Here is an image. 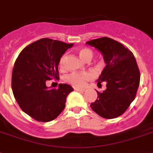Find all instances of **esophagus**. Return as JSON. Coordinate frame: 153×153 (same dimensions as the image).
Listing matches in <instances>:
<instances>
[{
    "label": "esophagus",
    "mask_w": 153,
    "mask_h": 153,
    "mask_svg": "<svg viewBox=\"0 0 153 153\" xmlns=\"http://www.w3.org/2000/svg\"><path fill=\"white\" fill-rule=\"evenodd\" d=\"M74 90L75 91H79V92H83L85 91V88H79V87H75L74 88Z\"/></svg>",
    "instance_id": "esophagus-1"
}]
</instances>
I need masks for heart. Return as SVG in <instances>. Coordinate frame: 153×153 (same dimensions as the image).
Listing matches in <instances>:
<instances>
[{
	"label": "heart",
	"instance_id": "b5f03b06",
	"mask_svg": "<svg viewBox=\"0 0 153 153\" xmlns=\"http://www.w3.org/2000/svg\"><path fill=\"white\" fill-rule=\"evenodd\" d=\"M79 56L83 61H91L93 57V52L92 50L88 48H82L79 51ZM66 59V55H64L60 61V66L62 68L65 64ZM93 74L91 72H82V73H71L65 77V81L68 83L74 85L75 86H83L87 81L92 79Z\"/></svg>",
	"mask_w": 153,
	"mask_h": 153
}]
</instances>
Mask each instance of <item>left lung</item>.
I'll use <instances>...</instances> for the list:
<instances>
[{
    "instance_id": "8db88e82",
    "label": "left lung",
    "mask_w": 153,
    "mask_h": 153,
    "mask_svg": "<svg viewBox=\"0 0 153 153\" xmlns=\"http://www.w3.org/2000/svg\"><path fill=\"white\" fill-rule=\"evenodd\" d=\"M101 53L106 64L96 80L106 83V89L97 92L98 97L91 108L106 119L117 117L125 112L135 98L140 82L138 67L131 51L117 41L102 37L86 42Z\"/></svg>"
}]
</instances>
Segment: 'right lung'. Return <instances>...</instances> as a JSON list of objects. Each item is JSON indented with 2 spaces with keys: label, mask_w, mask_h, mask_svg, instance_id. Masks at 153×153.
<instances>
[{
  "label": "right lung",
  "mask_w": 153,
  "mask_h": 153,
  "mask_svg": "<svg viewBox=\"0 0 153 153\" xmlns=\"http://www.w3.org/2000/svg\"><path fill=\"white\" fill-rule=\"evenodd\" d=\"M73 45L43 38L23 49L15 61L11 78L14 96L22 110L38 121L57 118L74 90L67 84H59L57 89L46 85L48 80L58 79L61 57Z\"/></svg>",
  "instance_id": "1"
}]
</instances>
